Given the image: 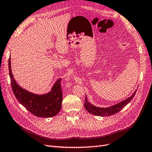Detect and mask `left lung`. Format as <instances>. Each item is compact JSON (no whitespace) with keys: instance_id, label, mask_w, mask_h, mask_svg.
<instances>
[{"instance_id":"obj_1","label":"left lung","mask_w":152,"mask_h":152,"mask_svg":"<svg viewBox=\"0 0 152 152\" xmlns=\"http://www.w3.org/2000/svg\"><path fill=\"white\" fill-rule=\"evenodd\" d=\"M136 90H135V92L132 94L131 97H128L127 99H125V100L116 104L115 105L107 107H99L92 105V104H90L87 101V98H86V96L85 100V104H84L86 110V111H87L88 113H90L92 115H94L95 116H107L113 115L115 113H117L119 112L123 107H124L125 106H126L134 97V95L136 94Z\"/></svg>"}]
</instances>
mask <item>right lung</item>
Wrapping results in <instances>:
<instances>
[{
    "label": "right lung",
    "mask_w": 152,
    "mask_h": 152,
    "mask_svg": "<svg viewBox=\"0 0 152 152\" xmlns=\"http://www.w3.org/2000/svg\"><path fill=\"white\" fill-rule=\"evenodd\" d=\"M8 64L12 92L21 104L38 117L50 118L57 115L61 110L62 102L61 79L57 80L50 92L42 95L35 94L21 88L16 83L11 71L10 57Z\"/></svg>",
    "instance_id": "obj_1"
}]
</instances>
